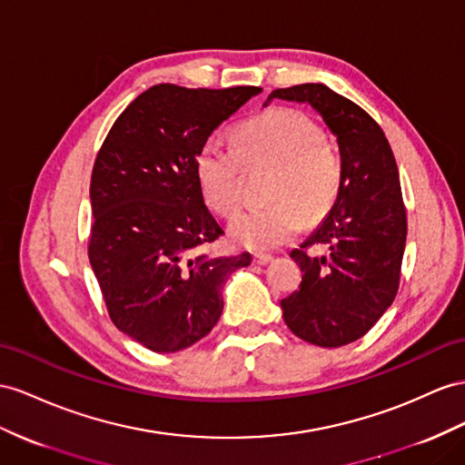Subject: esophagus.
<instances>
[{"label":"esophagus","instance_id":"1","mask_svg":"<svg viewBox=\"0 0 465 465\" xmlns=\"http://www.w3.org/2000/svg\"><path fill=\"white\" fill-rule=\"evenodd\" d=\"M253 261H255L257 265H269L271 261H272V257L267 255V253H255V255H253Z\"/></svg>","mask_w":465,"mask_h":465}]
</instances>
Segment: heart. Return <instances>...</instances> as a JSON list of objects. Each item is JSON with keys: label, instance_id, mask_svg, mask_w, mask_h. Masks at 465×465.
Returning <instances> with one entry per match:
<instances>
[{"label": "heart", "instance_id": "1", "mask_svg": "<svg viewBox=\"0 0 465 465\" xmlns=\"http://www.w3.org/2000/svg\"><path fill=\"white\" fill-rule=\"evenodd\" d=\"M243 169H271L269 206L237 216L230 233L255 252L289 243L306 223L328 216L340 196L343 161L314 119L294 108H272L247 119L232 134V149L204 143L194 173L210 210L233 218L242 208Z\"/></svg>", "mask_w": 465, "mask_h": 465}]
</instances>
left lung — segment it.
I'll use <instances>...</instances> for the list:
<instances>
[{"label": "left lung", "instance_id": "1", "mask_svg": "<svg viewBox=\"0 0 465 465\" xmlns=\"http://www.w3.org/2000/svg\"><path fill=\"white\" fill-rule=\"evenodd\" d=\"M272 98L308 102L338 137L340 196L324 223L291 252L304 275L281 306L292 334L320 348H340L365 336L399 291L407 208L397 161L375 119L328 86L277 88Z\"/></svg>", "mask_w": 465, "mask_h": 465}]
</instances>
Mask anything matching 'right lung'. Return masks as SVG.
<instances>
[{
  "label": "right lung",
  "mask_w": 465,
  "mask_h": 465,
  "mask_svg": "<svg viewBox=\"0 0 465 465\" xmlns=\"http://www.w3.org/2000/svg\"><path fill=\"white\" fill-rule=\"evenodd\" d=\"M259 92L157 84L119 114L96 154L88 259L112 322L151 351L210 334L225 279L252 263L249 253H208L223 230L200 194L194 159Z\"/></svg>",
  "instance_id": "obj_1"
}]
</instances>
